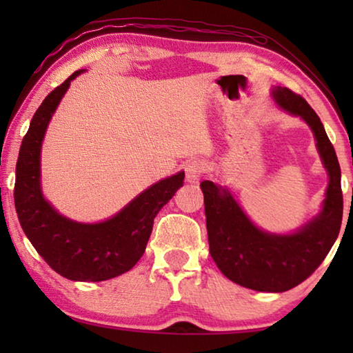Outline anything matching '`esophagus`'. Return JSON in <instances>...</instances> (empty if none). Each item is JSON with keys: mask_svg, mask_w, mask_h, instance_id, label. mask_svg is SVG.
I'll use <instances>...</instances> for the list:
<instances>
[{"mask_svg": "<svg viewBox=\"0 0 353 353\" xmlns=\"http://www.w3.org/2000/svg\"><path fill=\"white\" fill-rule=\"evenodd\" d=\"M205 171L204 163L201 160H190V162L185 165V179L190 183H196L199 182V179L202 177Z\"/></svg>", "mask_w": 353, "mask_h": 353, "instance_id": "esophagus-1", "label": "esophagus"}]
</instances>
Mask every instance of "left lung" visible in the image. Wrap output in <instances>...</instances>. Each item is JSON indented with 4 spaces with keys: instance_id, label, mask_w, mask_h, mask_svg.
<instances>
[{
    "instance_id": "obj_1",
    "label": "left lung",
    "mask_w": 353,
    "mask_h": 353,
    "mask_svg": "<svg viewBox=\"0 0 353 353\" xmlns=\"http://www.w3.org/2000/svg\"><path fill=\"white\" fill-rule=\"evenodd\" d=\"M272 94L282 109L305 119L318 141L316 146L330 176L319 216L292 235L266 234L250 223L229 191L212 181L201 182V190L208 246L219 271L244 288L283 292L307 280L330 252L341 229L343 190L336 152L316 112L286 87H276Z\"/></svg>"
}]
</instances>
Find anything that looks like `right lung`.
<instances>
[{"label":"right lung","instance_id":"right-lung-1","mask_svg":"<svg viewBox=\"0 0 353 353\" xmlns=\"http://www.w3.org/2000/svg\"><path fill=\"white\" fill-rule=\"evenodd\" d=\"M81 73L74 71L56 87L34 113L17 160L14 201L23 232L52 270L76 282H103L132 270L141 259L154 218L182 187L185 174L154 183L115 216L98 224L74 223L48 204L40 190L41 140L70 82Z\"/></svg>","mask_w":353,"mask_h":353}]
</instances>
